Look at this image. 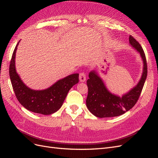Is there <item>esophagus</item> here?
<instances>
[{
    "label": "esophagus",
    "mask_w": 158,
    "mask_h": 158,
    "mask_svg": "<svg viewBox=\"0 0 158 158\" xmlns=\"http://www.w3.org/2000/svg\"><path fill=\"white\" fill-rule=\"evenodd\" d=\"M79 80L81 82H84L85 80H86V78H85V74L84 73H80L79 75Z\"/></svg>",
    "instance_id": "34e87169"
}]
</instances>
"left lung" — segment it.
Instances as JSON below:
<instances>
[{
    "label": "left lung",
    "mask_w": 158,
    "mask_h": 158,
    "mask_svg": "<svg viewBox=\"0 0 158 158\" xmlns=\"http://www.w3.org/2000/svg\"><path fill=\"white\" fill-rule=\"evenodd\" d=\"M129 44L140 54L143 62V70L139 82L122 96L111 93L106 87L97 71L89 72L87 80L88 94L86 106L94 115L99 118L117 117L132 109L136 103L144 86L147 77V63L144 52L135 38L130 35Z\"/></svg>",
    "instance_id": "8db88e82"
}]
</instances>
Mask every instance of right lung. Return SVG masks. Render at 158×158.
<instances>
[{"label":"right lung","mask_w":158,"mask_h":158,"mask_svg":"<svg viewBox=\"0 0 158 158\" xmlns=\"http://www.w3.org/2000/svg\"><path fill=\"white\" fill-rule=\"evenodd\" d=\"M19 43L20 41L13 52L9 69L12 88L18 102L26 109L33 113L45 115L55 113L63 106L71 88L78 84L79 74L66 76L45 89L35 90L30 88L23 82L16 70V52Z\"/></svg>","instance_id":"obj_1"}]
</instances>
